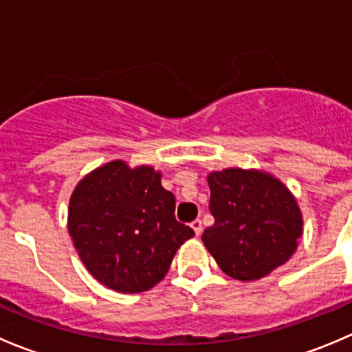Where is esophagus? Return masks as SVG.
<instances>
[{
    "label": "esophagus",
    "mask_w": 352,
    "mask_h": 352,
    "mask_svg": "<svg viewBox=\"0 0 352 352\" xmlns=\"http://www.w3.org/2000/svg\"><path fill=\"white\" fill-rule=\"evenodd\" d=\"M190 228L194 230V233H196V235L199 236L202 233V221L201 219H194L192 223H190Z\"/></svg>",
    "instance_id": "34e87169"
}]
</instances>
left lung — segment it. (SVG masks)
<instances>
[{
	"instance_id": "left-lung-1",
	"label": "left lung",
	"mask_w": 352,
	"mask_h": 352,
	"mask_svg": "<svg viewBox=\"0 0 352 352\" xmlns=\"http://www.w3.org/2000/svg\"><path fill=\"white\" fill-rule=\"evenodd\" d=\"M214 225L202 242L230 278L254 281L294 254L303 219L293 194L272 175L226 168L208 177Z\"/></svg>"
}]
</instances>
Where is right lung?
<instances>
[{
    "label": "right lung",
    "mask_w": 352,
    "mask_h": 352,
    "mask_svg": "<svg viewBox=\"0 0 352 352\" xmlns=\"http://www.w3.org/2000/svg\"><path fill=\"white\" fill-rule=\"evenodd\" d=\"M67 230L81 262L102 285L141 293L162 281L194 230L175 219V196L151 166L110 162L74 189Z\"/></svg>",
    "instance_id": "obj_1"
}]
</instances>
